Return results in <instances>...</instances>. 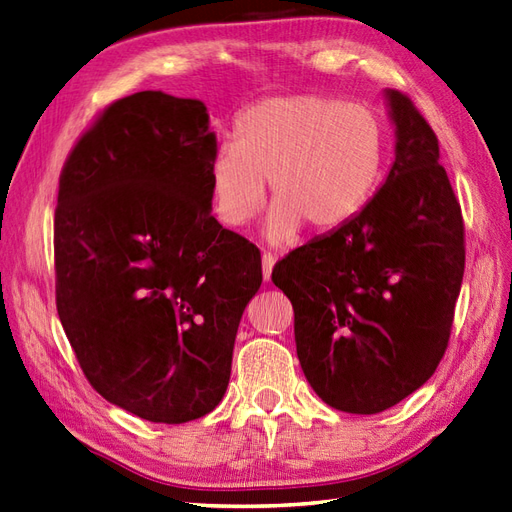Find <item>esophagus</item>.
Returning <instances> with one entry per match:
<instances>
[{
  "instance_id": "esophagus-1",
  "label": "esophagus",
  "mask_w": 512,
  "mask_h": 512,
  "mask_svg": "<svg viewBox=\"0 0 512 512\" xmlns=\"http://www.w3.org/2000/svg\"><path fill=\"white\" fill-rule=\"evenodd\" d=\"M274 264H276V257L272 253H264V257H261V270H264V281H270Z\"/></svg>"
}]
</instances>
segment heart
<instances>
[{"instance_id": "1", "label": "heart", "mask_w": 512, "mask_h": 512, "mask_svg": "<svg viewBox=\"0 0 512 512\" xmlns=\"http://www.w3.org/2000/svg\"><path fill=\"white\" fill-rule=\"evenodd\" d=\"M233 135L210 160L214 214L231 229L251 223L270 180L266 236L276 244L294 242L304 225L313 233L347 225L367 206L384 165V124L356 100L270 96L240 115Z\"/></svg>"}]
</instances>
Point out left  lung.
Returning a JSON list of instances; mask_svg holds the SVG:
<instances>
[{
	"label": "left lung",
	"instance_id": "left-lung-1",
	"mask_svg": "<svg viewBox=\"0 0 512 512\" xmlns=\"http://www.w3.org/2000/svg\"><path fill=\"white\" fill-rule=\"evenodd\" d=\"M397 158L352 221L276 261L296 352L319 399L379 414L435 373L465 270L461 206L429 122L388 90Z\"/></svg>",
	"mask_w": 512,
	"mask_h": 512
}]
</instances>
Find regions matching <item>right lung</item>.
<instances>
[{"label": "right lung", "mask_w": 512, "mask_h": 512, "mask_svg": "<svg viewBox=\"0 0 512 512\" xmlns=\"http://www.w3.org/2000/svg\"><path fill=\"white\" fill-rule=\"evenodd\" d=\"M206 105L137 92L102 109L57 193L55 304L92 388L150 422L221 403L261 255L210 214Z\"/></svg>", "instance_id": "obj_1"}]
</instances>
